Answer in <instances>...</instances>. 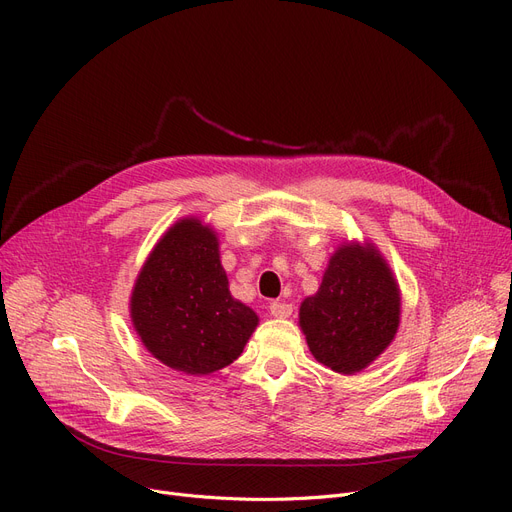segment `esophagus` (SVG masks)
Segmentation results:
<instances>
[{
	"label": "esophagus",
	"instance_id": "34e87169",
	"mask_svg": "<svg viewBox=\"0 0 512 512\" xmlns=\"http://www.w3.org/2000/svg\"><path fill=\"white\" fill-rule=\"evenodd\" d=\"M270 313L278 319H286V317L292 315V305H288L284 301H272L270 303Z\"/></svg>",
	"mask_w": 512,
	"mask_h": 512
}]
</instances>
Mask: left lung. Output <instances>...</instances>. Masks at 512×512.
<instances>
[{
  "mask_svg": "<svg viewBox=\"0 0 512 512\" xmlns=\"http://www.w3.org/2000/svg\"><path fill=\"white\" fill-rule=\"evenodd\" d=\"M299 324L311 355L336 373L378 359L400 324V290L380 251L369 242L340 245L319 290L301 303Z\"/></svg>",
  "mask_w": 512,
  "mask_h": 512,
  "instance_id": "8db88e82",
  "label": "left lung"
}]
</instances>
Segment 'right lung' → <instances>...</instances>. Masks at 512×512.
Returning <instances> with one entry per match:
<instances>
[{"instance_id":"1","label":"right lung","mask_w":512,"mask_h":512,"mask_svg":"<svg viewBox=\"0 0 512 512\" xmlns=\"http://www.w3.org/2000/svg\"><path fill=\"white\" fill-rule=\"evenodd\" d=\"M130 317L147 351L188 375L230 365L259 324L230 294L218 236L197 218L159 238L134 282Z\"/></svg>"}]
</instances>
